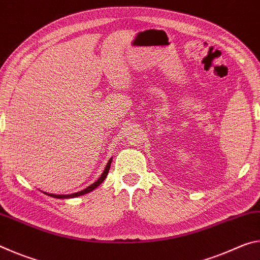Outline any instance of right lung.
I'll return each mask as SVG.
<instances>
[{"label": "right lung", "mask_w": 260, "mask_h": 260, "mask_svg": "<svg viewBox=\"0 0 260 260\" xmlns=\"http://www.w3.org/2000/svg\"><path fill=\"white\" fill-rule=\"evenodd\" d=\"M111 162H112V158H110L107 166H105V169L103 171V173L101 174V177L99 178L98 181H95L93 184H90L89 187H87L86 189H83V190H81V191L71 193V195H55V193H48V192H45V193H46V195H48V196H50V197H54V199H73V197H78V196L85 195V193L89 192L91 190H94L95 188H98L100 184L104 181L105 178H107L108 173H109V170H110V166H111Z\"/></svg>", "instance_id": "add662e5"}]
</instances>
